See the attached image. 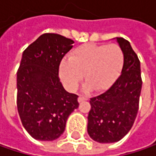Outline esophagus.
<instances>
[{
	"mask_svg": "<svg viewBox=\"0 0 156 156\" xmlns=\"http://www.w3.org/2000/svg\"><path fill=\"white\" fill-rule=\"evenodd\" d=\"M88 98H87V97H84V96H82V95H79V97H78V102L79 103H81V102H83V101H86V100H87Z\"/></svg>",
	"mask_w": 156,
	"mask_h": 156,
	"instance_id": "1",
	"label": "esophagus"
}]
</instances>
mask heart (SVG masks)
<instances>
[{
    "mask_svg": "<svg viewBox=\"0 0 156 156\" xmlns=\"http://www.w3.org/2000/svg\"><path fill=\"white\" fill-rule=\"evenodd\" d=\"M125 55L117 44L86 43L77 47L70 58L59 64V77L69 90H75L85 79L86 90L103 92L110 88L121 74Z\"/></svg>",
    "mask_w": 156,
    "mask_h": 156,
    "instance_id": "heart-1",
    "label": "heart"
}]
</instances>
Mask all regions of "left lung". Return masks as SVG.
Masks as SVG:
<instances>
[{
    "instance_id": "obj_1",
    "label": "left lung",
    "mask_w": 156,
    "mask_h": 156,
    "mask_svg": "<svg viewBox=\"0 0 156 156\" xmlns=\"http://www.w3.org/2000/svg\"><path fill=\"white\" fill-rule=\"evenodd\" d=\"M124 51L121 75L105 93L90 98L87 133L98 143L121 140L136 120L142 88L140 61L129 41L116 38Z\"/></svg>"
}]
</instances>
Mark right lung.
<instances>
[{
	"mask_svg": "<svg viewBox=\"0 0 156 156\" xmlns=\"http://www.w3.org/2000/svg\"><path fill=\"white\" fill-rule=\"evenodd\" d=\"M74 41L55 33L40 36L23 53L17 71V108L22 126L36 140L53 141L78 108V95L59 81L61 59Z\"/></svg>",
	"mask_w": 156,
	"mask_h": 156,
	"instance_id": "right-lung-1",
	"label": "right lung"
}]
</instances>
